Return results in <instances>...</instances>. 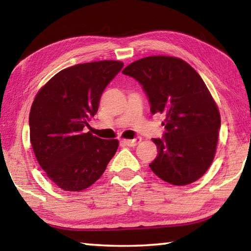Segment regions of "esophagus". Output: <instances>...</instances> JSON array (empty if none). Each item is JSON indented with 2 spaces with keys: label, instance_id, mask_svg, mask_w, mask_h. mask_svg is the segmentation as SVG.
Wrapping results in <instances>:
<instances>
[{
  "label": "esophagus",
  "instance_id": "34e87169",
  "mask_svg": "<svg viewBox=\"0 0 251 251\" xmlns=\"http://www.w3.org/2000/svg\"><path fill=\"white\" fill-rule=\"evenodd\" d=\"M141 141H142V138L137 137V138H134V139H124L123 143L126 144V145L129 146V147H135V146H137L139 143H141Z\"/></svg>",
  "mask_w": 251,
  "mask_h": 251
}]
</instances>
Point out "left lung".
<instances>
[{
    "label": "left lung",
    "mask_w": 251,
    "mask_h": 251,
    "mask_svg": "<svg viewBox=\"0 0 251 251\" xmlns=\"http://www.w3.org/2000/svg\"><path fill=\"white\" fill-rule=\"evenodd\" d=\"M123 74L143 85L151 114L165 117L167 133L152 138L158 155L151 171L175 186L198 180L214 160L220 128L217 104L201 75L184 59L164 55L135 61Z\"/></svg>",
    "instance_id": "obj_1"
}]
</instances>
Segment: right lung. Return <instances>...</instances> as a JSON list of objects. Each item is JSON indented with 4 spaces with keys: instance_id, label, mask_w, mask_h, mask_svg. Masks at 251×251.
<instances>
[{
    "instance_id": "add662e5",
    "label": "right lung",
    "mask_w": 251,
    "mask_h": 251,
    "mask_svg": "<svg viewBox=\"0 0 251 251\" xmlns=\"http://www.w3.org/2000/svg\"><path fill=\"white\" fill-rule=\"evenodd\" d=\"M123 66L109 59L67 67L37 92L29 112V139L40 166L58 188H88L115 155L117 139H101L84 128Z\"/></svg>"
}]
</instances>
